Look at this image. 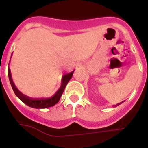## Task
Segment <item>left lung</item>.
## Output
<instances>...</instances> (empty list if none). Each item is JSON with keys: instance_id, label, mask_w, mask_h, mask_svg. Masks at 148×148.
I'll use <instances>...</instances> for the list:
<instances>
[{"instance_id": "left-lung-1", "label": "left lung", "mask_w": 148, "mask_h": 148, "mask_svg": "<svg viewBox=\"0 0 148 148\" xmlns=\"http://www.w3.org/2000/svg\"><path fill=\"white\" fill-rule=\"evenodd\" d=\"M121 103H123V101H122V102H121V103H119V104H116V105H114V107H116V106H118V105H119V104H121Z\"/></svg>"}]
</instances>
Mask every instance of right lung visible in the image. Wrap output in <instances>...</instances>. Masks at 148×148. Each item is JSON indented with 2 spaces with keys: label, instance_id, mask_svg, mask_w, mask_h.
I'll use <instances>...</instances> for the list:
<instances>
[{
  "label": "right lung",
  "instance_id": "1",
  "mask_svg": "<svg viewBox=\"0 0 148 148\" xmlns=\"http://www.w3.org/2000/svg\"><path fill=\"white\" fill-rule=\"evenodd\" d=\"M10 60H11V58H10ZM73 73H74V71L63 75L62 79H61V87H60L58 91L52 97L41 98V99H33V98H30L29 96H27V95H25L24 94L22 93L21 91L18 90V89L17 88L16 86L14 84V82H13L12 78L11 70H10V67H8V75H9V78H10V84H11L13 91H14V92H15L17 97L20 99L21 101H22L24 104L28 105L29 107L36 108V109H44V108H50V107H53L55 104H57L59 101L60 99H61V96L62 95L63 92H64V90L66 84L69 82V81L71 79Z\"/></svg>",
  "mask_w": 148,
  "mask_h": 148
}]
</instances>
